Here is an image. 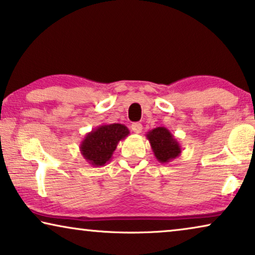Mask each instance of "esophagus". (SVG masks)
Returning <instances> with one entry per match:
<instances>
[{"instance_id":"obj_1","label":"esophagus","mask_w":255,"mask_h":255,"mask_svg":"<svg viewBox=\"0 0 255 255\" xmlns=\"http://www.w3.org/2000/svg\"><path fill=\"white\" fill-rule=\"evenodd\" d=\"M131 130L133 131L134 133H141L142 125L140 123H133L131 125Z\"/></svg>"}]
</instances>
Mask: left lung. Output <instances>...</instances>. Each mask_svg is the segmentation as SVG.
<instances>
[{
	"label": "left lung",
	"mask_w": 255,
	"mask_h": 255,
	"mask_svg": "<svg viewBox=\"0 0 255 255\" xmlns=\"http://www.w3.org/2000/svg\"><path fill=\"white\" fill-rule=\"evenodd\" d=\"M152 151L159 162L167 163L176 159L181 154L182 149L179 141L174 138L168 128L160 127L147 132L146 134Z\"/></svg>",
	"instance_id": "obj_1"
}]
</instances>
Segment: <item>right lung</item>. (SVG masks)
Listing matches in <instances>:
<instances>
[{
	"instance_id": "1",
	"label": "right lung",
	"mask_w": 255,
	"mask_h": 255,
	"mask_svg": "<svg viewBox=\"0 0 255 255\" xmlns=\"http://www.w3.org/2000/svg\"><path fill=\"white\" fill-rule=\"evenodd\" d=\"M130 134L123 124H102L86 134L80 144V152L86 161L94 167L109 162L118 142Z\"/></svg>"
}]
</instances>
